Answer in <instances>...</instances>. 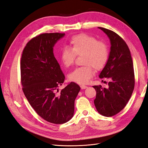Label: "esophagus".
I'll return each instance as SVG.
<instances>
[{
  "label": "esophagus",
  "mask_w": 148,
  "mask_h": 148,
  "mask_svg": "<svg viewBox=\"0 0 148 148\" xmlns=\"http://www.w3.org/2000/svg\"><path fill=\"white\" fill-rule=\"evenodd\" d=\"M81 89H85V88H87V86H84V85H81Z\"/></svg>",
  "instance_id": "1"
}]
</instances>
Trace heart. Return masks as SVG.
Returning <instances> with one entry per match:
<instances>
[{
	"label": "heart",
	"mask_w": 148,
	"mask_h": 148,
	"mask_svg": "<svg viewBox=\"0 0 148 148\" xmlns=\"http://www.w3.org/2000/svg\"><path fill=\"white\" fill-rule=\"evenodd\" d=\"M69 47H64L61 51L60 60L66 67L74 63L76 55H82L86 66L75 69L68 75L70 81L80 84L87 83L94 75L93 67L97 70L103 69L109 58L108 47L104 42L87 34L73 36L70 40Z\"/></svg>",
	"instance_id": "b5f03b06"
}]
</instances>
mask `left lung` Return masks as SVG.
<instances>
[{"label": "left lung", "instance_id": "obj_1", "mask_svg": "<svg viewBox=\"0 0 148 148\" xmlns=\"http://www.w3.org/2000/svg\"><path fill=\"white\" fill-rule=\"evenodd\" d=\"M110 39L108 61L100 73V78L110 79L108 88L94 86L97 92L94 100L99 114L104 116L116 115L124 109L131 98L135 85L134 72L131 52L126 43L116 33L98 27Z\"/></svg>", "mask_w": 148, "mask_h": 148}]
</instances>
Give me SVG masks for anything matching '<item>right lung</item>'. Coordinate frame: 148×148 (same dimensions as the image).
<instances>
[{
    "label": "right lung",
    "instance_id": "add662e5",
    "mask_svg": "<svg viewBox=\"0 0 148 148\" xmlns=\"http://www.w3.org/2000/svg\"><path fill=\"white\" fill-rule=\"evenodd\" d=\"M65 33H43L31 39L22 52V90L32 107L43 119L63 124L73 116L80 87L71 82L57 93L65 76L54 56L53 47Z\"/></svg>",
    "mask_w": 148,
    "mask_h": 148
}]
</instances>
